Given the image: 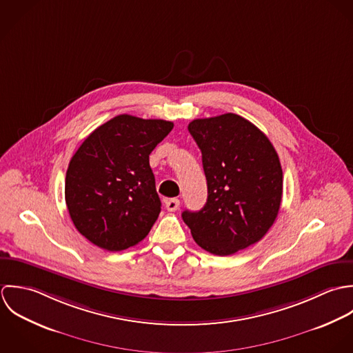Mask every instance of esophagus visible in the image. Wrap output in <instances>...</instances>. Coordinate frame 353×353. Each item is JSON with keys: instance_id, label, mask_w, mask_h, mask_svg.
Instances as JSON below:
<instances>
[{"instance_id": "1", "label": "esophagus", "mask_w": 353, "mask_h": 353, "mask_svg": "<svg viewBox=\"0 0 353 353\" xmlns=\"http://www.w3.org/2000/svg\"><path fill=\"white\" fill-rule=\"evenodd\" d=\"M179 208H180V201H179V199L173 198V199H168V201H166V209H168V212H176Z\"/></svg>"}]
</instances>
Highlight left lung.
<instances>
[{
	"label": "left lung",
	"mask_w": 353,
	"mask_h": 353,
	"mask_svg": "<svg viewBox=\"0 0 353 353\" xmlns=\"http://www.w3.org/2000/svg\"><path fill=\"white\" fill-rule=\"evenodd\" d=\"M188 131L202 151L208 180L205 208L181 214L194 240L219 256L258 243L281 206V163L272 141L233 113L196 119Z\"/></svg>",
	"instance_id": "8db88e82"
}]
</instances>
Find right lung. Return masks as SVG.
<instances>
[{
	"instance_id": "1",
	"label": "right lung",
	"mask_w": 353,
	"mask_h": 353,
	"mask_svg": "<svg viewBox=\"0 0 353 353\" xmlns=\"http://www.w3.org/2000/svg\"><path fill=\"white\" fill-rule=\"evenodd\" d=\"M172 130V121L120 114L77 148L65 176V202L88 241L114 252L148 234L161 212L148 155Z\"/></svg>"
}]
</instances>
